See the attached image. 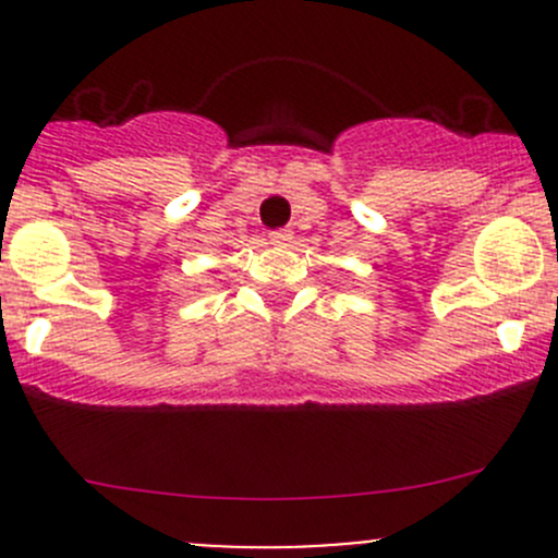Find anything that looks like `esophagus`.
<instances>
[{"mask_svg":"<svg viewBox=\"0 0 558 558\" xmlns=\"http://www.w3.org/2000/svg\"><path fill=\"white\" fill-rule=\"evenodd\" d=\"M291 238H294V234H291L289 229H278V232L269 234V243L278 245V247H286V245L291 243Z\"/></svg>","mask_w":558,"mask_h":558,"instance_id":"esophagus-1","label":"esophagus"}]
</instances>
